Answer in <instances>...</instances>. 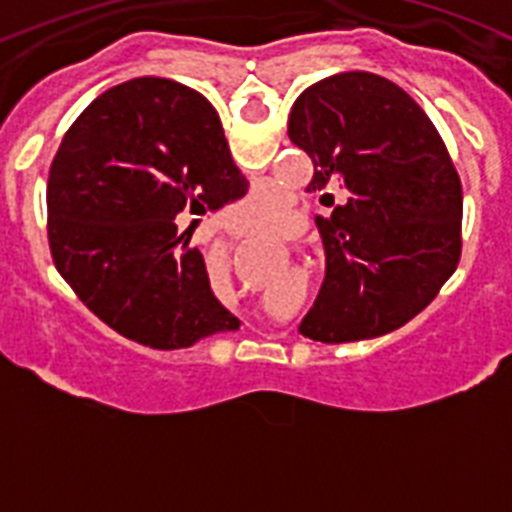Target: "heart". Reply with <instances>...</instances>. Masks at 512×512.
I'll return each mask as SVG.
<instances>
[{"mask_svg": "<svg viewBox=\"0 0 512 512\" xmlns=\"http://www.w3.org/2000/svg\"><path fill=\"white\" fill-rule=\"evenodd\" d=\"M289 212V200L287 194L279 192V189H259L256 194H251L241 207H238V215L246 217L248 225H282V220Z\"/></svg>", "mask_w": 512, "mask_h": 512, "instance_id": "obj_1", "label": "heart"}]
</instances>
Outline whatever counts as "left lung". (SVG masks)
Masks as SVG:
<instances>
[{
  "label": "left lung",
  "mask_w": 512,
  "mask_h": 512,
  "mask_svg": "<svg viewBox=\"0 0 512 512\" xmlns=\"http://www.w3.org/2000/svg\"><path fill=\"white\" fill-rule=\"evenodd\" d=\"M289 140L315 164L307 192L343 189L318 217L325 282L300 333L320 343L392 333L461 256V182L436 125L395 81L346 71L297 97Z\"/></svg>",
  "instance_id": "obj_1"
}]
</instances>
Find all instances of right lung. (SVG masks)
Segmentation results:
<instances>
[{"label": "right lung", "mask_w": 512, "mask_h": 512, "mask_svg": "<svg viewBox=\"0 0 512 512\" xmlns=\"http://www.w3.org/2000/svg\"><path fill=\"white\" fill-rule=\"evenodd\" d=\"M248 192L220 117L169 79L99 94L63 135L48 174L53 264L102 323L158 351L238 328L176 215Z\"/></svg>", "instance_id": "obj_1"}]
</instances>
